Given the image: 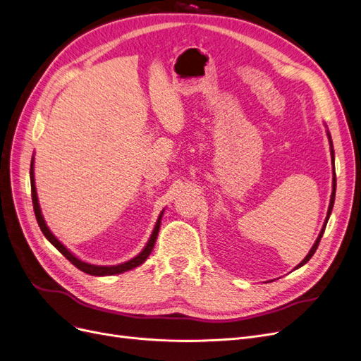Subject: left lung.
<instances>
[{"label":"left lung","mask_w":361,"mask_h":361,"mask_svg":"<svg viewBox=\"0 0 361 361\" xmlns=\"http://www.w3.org/2000/svg\"><path fill=\"white\" fill-rule=\"evenodd\" d=\"M327 137H329V143H330V154H331V170H334V182H331V195H330V204H329V210H327V216H326V221H324V225H323V228H322V231H320V234H319V237H317V240H315V243H314V246L311 247V250L308 252V255L305 256V259L304 261H302L295 269H298V268H300L302 265H305L310 259L312 257V255L315 253V250H317V247H319V244H320V240H322V237H323V234H324V229H326V225H327V221H329V218H330V213H331V209H334V203H335V194H336V173H335V151H334V143H331V137H330V133H329V130H327Z\"/></svg>","instance_id":"left-lung-1"}]
</instances>
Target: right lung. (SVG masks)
I'll list each match as a JSON object with an SVG mask.
<instances>
[{
	"label": "right lung",
	"mask_w": 361,
	"mask_h": 361,
	"mask_svg": "<svg viewBox=\"0 0 361 361\" xmlns=\"http://www.w3.org/2000/svg\"><path fill=\"white\" fill-rule=\"evenodd\" d=\"M30 175H31V194H32V204H34V212H35V218H37V222H38V225H39V228H41V231H42V234H44V237L53 244V246L59 250L68 261L72 264V265H75L78 269H81L82 272H85V274H90V276H97V277H104V276H114V274H121V272H124V271H128V269H133V268H136V267H139V265H142L143 262L147 261V257L151 255V252H152V249H154V244H155V240H157V235H158V231H160V225H161V218H163V213H164V210L160 213V216H158V219H157V224H155V226H154V231H152V234H151V237H149V240H148V243H147V246L143 247V250L137 255V256H135L133 259H130V261H127V262H124V264H118V265H111V267H102V265H92V264H87V262H82V261H80L78 257H75L74 255H72L63 244L57 240L53 234H51V231L49 229V226L46 225V222H44V218H42V214H41V209H39V203H38V197H37V190H35V178H34V158H32V161H31V171H30Z\"/></svg>",
	"instance_id": "right-lung-1"
}]
</instances>
